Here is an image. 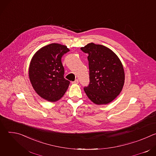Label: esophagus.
Segmentation results:
<instances>
[{"mask_svg":"<svg viewBox=\"0 0 156 156\" xmlns=\"http://www.w3.org/2000/svg\"><path fill=\"white\" fill-rule=\"evenodd\" d=\"M78 83H79V81H78V80H75L74 81H72V84H78Z\"/></svg>","mask_w":156,"mask_h":156,"instance_id":"1","label":"esophagus"}]
</instances>
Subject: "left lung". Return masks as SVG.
<instances>
[{
  "instance_id": "8db88e82",
  "label": "left lung",
  "mask_w": 156,
  "mask_h": 156,
  "mask_svg": "<svg viewBox=\"0 0 156 156\" xmlns=\"http://www.w3.org/2000/svg\"><path fill=\"white\" fill-rule=\"evenodd\" d=\"M81 50L88 54L90 83L84 87L87 96L98 105L112 102L120 93L125 81L120 59L110 49L94 43Z\"/></svg>"
}]
</instances>
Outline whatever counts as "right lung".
<instances>
[{
  "label": "right lung",
  "mask_w": 156,
  "mask_h": 156,
  "mask_svg": "<svg viewBox=\"0 0 156 156\" xmlns=\"http://www.w3.org/2000/svg\"><path fill=\"white\" fill-rule=\"evenodd\" d=\"M69 51L66 46L53 43L40 49L33 57L29 77L34 90L42 98L55 102L68 89L70 82L63 76L61 59Z\"/></svg>",
  "instance_id": "obj_1"
}]
</instances>
